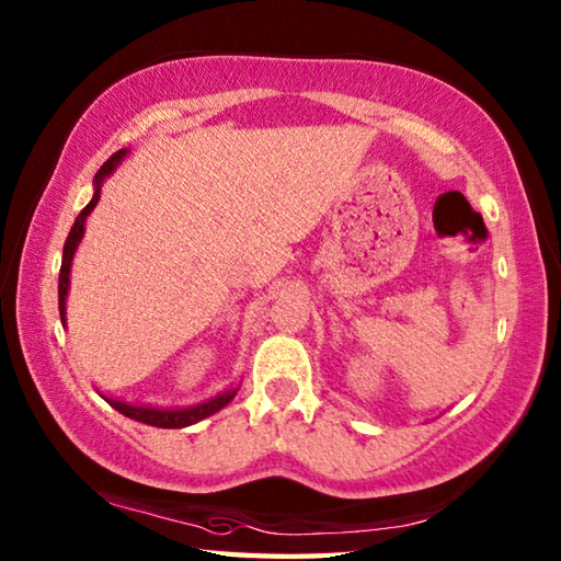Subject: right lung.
<instances>
[{
	"mask_svg": "<svg viewBox=\"0 0 561 561\" xmlns=\"http://www.w3.org/2000/svg\"><path fill=\"white\" fill-rule=\"evenodd\" d=\"M129 154V149H119L112 154L103 167L98 169L95 174V193L93 198H90L88 206L80 210V216L76 218L73 228L68 232V240L64 245V262H60V274H58V311H60V321L66 323V297H68V287H70V262H73V254L80 245V240H83V232H85V218L90 216V210L98 206L100 201V186H103V181L112 174V171L117 169V164L122 159ZM238 394V387L236 390H226L216 397H210L206 402H198L193 407H183V410H164V407H151V404H131L125 400H112V397H105V402L110 407H115L119 414L129 416V420H137L141 424H151V426H159V430H183V426H191L201 420H206V416L220 412L222 407H226L232 397Z\"/></svg>",
	"mask_w": 561,
	"mask_h": 561,
	"instance_id": "right-lung-1",
	"label": "right lung"
}]
</instances>
